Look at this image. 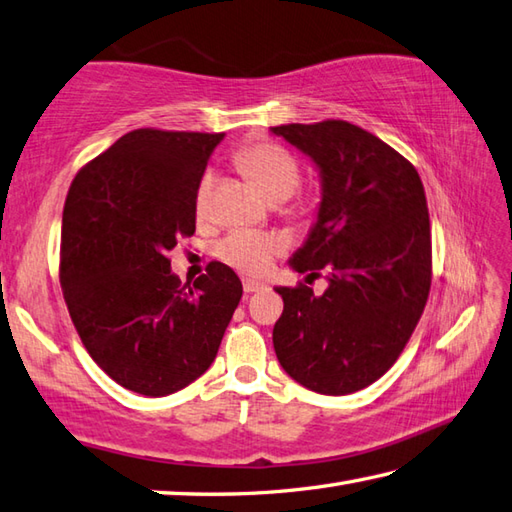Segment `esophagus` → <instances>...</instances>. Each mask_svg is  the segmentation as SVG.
<instances>
[{"label": "esophagus", "mask_w": 512, "mask_h": 512, "mask_svg": "<svg viewBox=\"0 0 512 512\" xmlns=\"http://www.w3.org/2000/svg\"><path fill=\"white\" fill-rule=\"evenodd\" d=\"M264 284L262 282H253V279H244V293L250 295V293H257V290H262Z\"/></svg>", "instance_id": "1"}]
</instances>
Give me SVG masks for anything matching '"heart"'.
Returning <instances> with one entry per match:
<instances>
[{"mask_svg":"<svg viewBox=\"0 0 512 512\" xmlns=\"http://www.w3.org/2000/svg\"><path fill=\"white\" fill-rule=\"evenodd\" d=\"M237 162L246 173L255 179V184L264 190V193L279 202L286 199V213L290 215H306L315 206L313 193H299L295 195V188L302 177L299 162L288 153L286 148L259 142L244 146L237 153ZM215 188V175L213 170H206L199 179L195 190V210L199 219H206L210 215V199H213ZM286 250V239L277 233H262V230H233L226 237L219 239L215 248L217 257L224 264L235 268L237 273L248 277L264 275L270 262L277 255Z\"/></svg>","mask_w":512,"mask_h":512,"instance_id":"1","label":"heart"}]
</instances>
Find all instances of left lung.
<instances>
[{
    "mask_svg": "<svg viewBox=\"0 0 512 512\" xmlns=\"http://www.w3.org/2000/svg\"><path fill=\"white\" fill-rule=\"evenodd\" d=\"M270 130L319 168L317 222L290 266L328 279L322 297L306 284L277 288L284 313L273 328L275 353L315 393H355L397 362L428 302L424 184L395 148L344 119Z\"/></svg>",
    "mask_w": 512,
    "mask_h": 512,
    "instance_id": "obj_1",
    "label": "left lung"
}]
</instances>
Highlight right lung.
I'll return each instance as SVG.
<instances>
[{
    "label": "right lung",
    "mask_w": 512,
    "mask_h": 512,
    "mask_svg": "<svg viewBox=\"0 0 512 512\" xmlns=\"http://www.w3.org/2000/svg\"><path fill=\"white\" fill-rule=\"evenodd\" d=\"M224 133L137 128L75 175L62 217L59 282L77 335L104 373L164 397L204 375L242 299L210 262L182 286L168 250L195 233V190Z\"/></svg>",
    "instance_id": "add662e5"
}]
</instances>
